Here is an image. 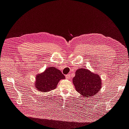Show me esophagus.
Instances as JSON below:
<instances>
[{
  "instance_id": "obj_1",
  "label": "esophagus",
  "mask_w": 129,
  "mask_h": 129,
  "mask_svg": "<svg viewBox=\"0 0 129 129\" xmlns=\"http://www.w3.org/2000/svg\"><path fill=\"white\" fill-rule=\"evenodd\" d=\"M66 77L67 79H70L71 78V75L70 74H67V75H66Z\"/></svg>"
}]
</instances>
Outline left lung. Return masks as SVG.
Listing matches in <instances>:
<instances>
[{
  "label": "left lung",
  "instance_id": "obj_1",
  "mask_svg": "<svg viewBox=\"0 0 129 129\" xmlns=\"http://www.w3.org/2000/svg\"><path fill=\"white\" fill-rule=\"evenodd\" d=\"M73 82L76 91L84 97L95 95L102 86L100 76L85 68L77 69Z\"/></svg>",
  "mask_w": 129,
  "mask_h": 129
}]
</instances>
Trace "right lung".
Returning <instances> with one entry per match:
<instances>
[{"instance_id": "1", "label": "right lung", "mask_w": 129, "mask_h": 129, "mask_svg": "<svg viewBox=\"0 0 129 129\" xmlns=\"http://www.w3.org/2000/svg\"><path fill=\"white\" fill-rule=\"evenodd\" d=\"M64 77L58 69L54 67H48L44 73L37 76L36 87L40 91H49L55 89L59 81L64 79Z\"/></svg>"}]
</instances>
